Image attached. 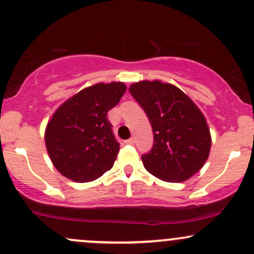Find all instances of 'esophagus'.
<instances>
[{"label":"esophagus","instance_id":"1","mask_svg":"<svg viewBox=\"0 0 254 254\" xmlns=\"http://www.w3.org/2000/svg\"><path fill=\"white\" fill-rule=\"evenodd\" d=\"M125 144H126V145H133V144H134V138H130V139H127V140H125Z\"/></svg>","mask_w":254,"mask_h":254}]
</instances>
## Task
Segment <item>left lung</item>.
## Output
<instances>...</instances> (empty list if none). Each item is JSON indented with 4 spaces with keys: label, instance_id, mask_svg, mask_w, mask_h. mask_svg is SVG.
<instances>
[{
    "label": "left lung",
    "instance_id": "8db88e82",
    "mask_svg": "<svg viewBox=\"0 0 254 254\" xmlns=\"http://www.w3.org/2000/svg\"><path fill=\"white\" fill-rule=\"evenodd\" d=\"M130 95L146 113L153 146L142 155L145 169L163 181L189 180L203 168L211 135L199 108L179 87L159 80L132 84Z\"/></svg>",
    "mask_w": 254,
    "mask_h": 254
}]
</instances>
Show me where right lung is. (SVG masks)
I'll list each match as a JSON object with an SVG mask.
<instances>
[{
    "instance_id": "right-lung-1",
    "label": "right lung",
    "mask_w": 254,
    "mask_h": 254,
    "mask_svg": "<svg viewBox=\"0 0 254 254\" xmlns=\"http://www.w3.org/2000/svg\"><path fill=\"white\" fill-rule=\"evenodd\" d=\"M124 82L92 85L67 99L45 129L49 157L62 175L90 182L113 168L120 144L107 114L126 92Z\"/></svg>"
}]
</instances>
